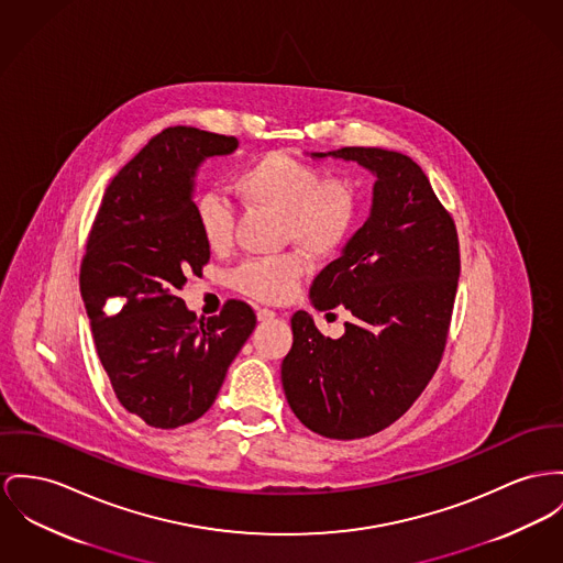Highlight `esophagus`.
<instances>
[{
  "label": "esophagus",
  "instance_id": "obj_1",
  "mask_svg": "<svg viewBox=\"0 0 563 563\" xmlns=\"http://www.w3.org/2000/svg\"><path fill=\"white\" fill-rule=\"evenodd\" d=\"M273 318H275V311H273V309H268V307L258 309V320H261V322H268V320H273Z\"/></svg>",
  "mask_w": 563,
  "mask_h": 563
}]
</instances>
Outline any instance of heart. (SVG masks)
<instances>
[{"mask_svg":"<svg viewBox=\"0 0 563 563\" xmlns=\"http://www.w3.org/2000/svg\"><path fill=\"white\" fill-rule=\"evenodd\" d=\"M234 191L250 209L282 218L286 243H295L309 258H327L352 234L361 196L352 179L327 173L282 151L266 153L234 177ZM194 222L211 252H228L234 243V209L220 194H202L194 207ZM305 268L297 256L247 261L234 275V288L245 297L282 302L288 300Z\"/></svg>","mask_w":563,"mask_h":563,"instance_id":"obj_1","label":"heart"}]
</instances>
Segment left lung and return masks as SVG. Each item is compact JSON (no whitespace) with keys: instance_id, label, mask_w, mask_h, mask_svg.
<instances>
[{"instance_id":"left-lung-1","label":"left lung","mask_w":563,"mask_h":563,"mask_svg":"<svg viewBox=\"0 0 563 563\" xmlns=\"http://www.w3.org/2000/svg\"><path fill=\"white\" fill-rule=\"evenodd\" d=\"M327 155L375 175L367 222L309 290L316 309L343 307L352 320L331 339L297 311L282 384L307 429L358 440L408 412L442 361L461 273L459 236L412 157L377 147L313 153Z\"/></svg>"}]
</instances>
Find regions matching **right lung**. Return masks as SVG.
Wrapping results in <instances>:
<instances>
[{"label": "right lung", "instance_id": "obj_1", "mask_svg": "<svg viewBox=\"0 0 563 563\" xmlns=\"http://www.w3.org/2000/svg\"><path fill=\"white\" fill-rule=\"evenodd\" d=\"M236 147L198 128L162 130L114 175L87 239L78 282L100 363L119 404L155 429L207 412L256 329L243 300L198 320L177 297L211 258L194 222L196 168Z\"/></svg>", "mask_w": 563, "mask_h": 563}]
</instances>
